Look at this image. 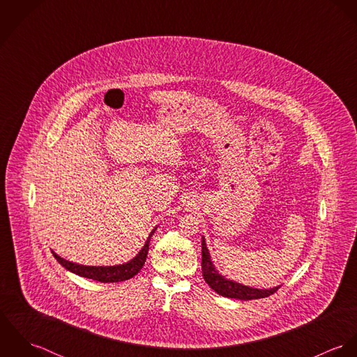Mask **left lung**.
<instances>
[{"instance_id":"1","label":"left lung","mask_w":357,"mask_h":357,"mask_svg":"<svg viewBox=\"0 0 357 357\" xmlns=\"http://www.w3.org/2000/svg\"><path fill=\"white\" fill-rule=\"evenodd\" d=\"M202 272H204V282L220 296L227 297V298H235V300H258V298H265L276 293L280 286L269 289V290H259V289H253L243 286L241 283L228 280L222 278L214 268L210 253L206 248L204 238H202Z\"/></svg>"}]
</instances>
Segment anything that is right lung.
I'll return each mask as SVG.
<instances>
[{"instance_id": "add662e5", "label": "right lung", "mask_w": 357, "mask_h": 357, "mask_svg": "<svg viewBox=\"0 0 357 357\" xmlns=\"http://www.w3.org/2000/svg\"><path fill=\"white\" fill-rule=\"evenodd\" d=\"M155 229L150 234L146 245L139 252V255H136L132 261H129L126 264H122V265H114V266H86V265H79V264H74L71 261H67V259L59 257L54 252H52V255H54V258L59 261V264H61L66 269H68L70 272H73L75 275H79L82 278L93 279V280H98V282H102V283L123 282V280H128V279L133 278L135 275H137L139 271L143 268V265L146 262V258H147V253H149L150 239H151Z\"/></svg>"}]
</instances>
